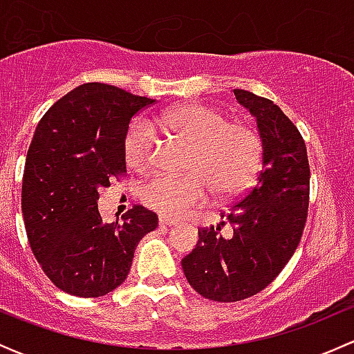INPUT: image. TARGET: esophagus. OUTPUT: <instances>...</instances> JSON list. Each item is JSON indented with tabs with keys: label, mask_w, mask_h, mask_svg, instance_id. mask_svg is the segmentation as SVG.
<instances>
[{
	"label": "esophagus",
	"mask_w": 354,
	"mask_h": 354,
	"mask_svg": "<svg viewBox=\"0 0 354 354\" xmlns=\"http://www.w3.org/2000/svg\"><path fill=\"white\" fill-rule=\"evenodd\" d=\"M159 224L160 226H174V224H178V219L176 217H171V216H159Z\"/></svg>",
	"instance_id": "34e87169"
}]
</instances>
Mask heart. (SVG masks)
<instances>
[{
	"label": "heart",
	"instance_id": "heart-1",
	"mask_svg": "<svg viewBox=\"0 0 354 354\" xmlns=\"http://www.w3.org/2000/svg\"><path fill=\"white\" fill-rule=\"evenodd\" d=\"M156 124L192 142L187 174H156L145 181L142 200L157 212L180 216L214 194L233 198L250 187L260 169L262 138L241 121H227L219 109L188 102L164 111ZM156 137L147 123H137L124 140L131 169L144 171L154 159Z\"/></svg>",
	"mask_w": 354,
	"mask_h": 354
}]
</instances>
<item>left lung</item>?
<instances>
[{
	"instance_id": "obj_1",
	"label": "left lung",
	"mask_w": 354,
	"mask_h": 354,
	"mask_svg": "<svg viewBox=\"0 0 354 354\" xmlns=\"http://www.w3.org/2000/svg\"><path fill=\"white\" fill-rule=\"evenodd\" d=\"M233 92L257 118L262 171L255 187L221 212L219 226L198 230L197 246L181 260L190 286L221 303L250 298L279 276L301 240L310 198L308 157L298 128L270 99ZM226 222L232 231L223 235Z\"/></svg>"
}]
</instances>
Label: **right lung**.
<instances>
[{
	"label": "right lung",
	"instance_id": "1",
	"mask_svg": "<svg viewBox=\"0 0 354 354\" xmlns=\"http://www.w3.org/2000/svg\"><path fill=\"white\" fill-rule=\"evenodd\" d=\"M154 99L108 84L78 85L46 111L25 159L22 214L32 253L56 288L97 298L127 279L138 241L157 216L133 205L102 223L99 190L127 173L131 118Z\"/></svg>",
	"mask_w": 354,
	"mask_h": 354
}]
</instances>
